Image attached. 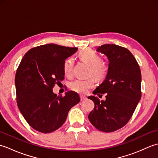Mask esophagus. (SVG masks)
<instances>
[{
	"instance_id": "1",
	"label": "esophagus",
	"mask_w": 158,
	"mask_h": 158,
	"mask_svg": "<svg viewBox=\"0 0 158 158\" xmlns=\"http://www.w3.org/2000/svg\"><path fill=\"white\" fill-rule=\"evenodd\" d=\"M80 99H81V101H83V100H85L87 99L86 97L85 96H83V95H80Z\"/></svg>"
}]
</instances>
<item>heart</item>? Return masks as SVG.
<instances>
[{
	"label": "heart",
	"mask_w": 158,
	"mask_h": 158,
	"mask_svg": "<svg viewBox=\"0 0 158 158\" xmlns=\"http://www.w3.org/2000/svg\"><path fill=\"white\" fill-rule=\"evenodd\" d=\"M79 58L90 66V75L101 81L106 77L109 72V66L105 62L102 61L100 55L92 49H84L79 53ZM74 61L73 58L66 59L63 64V71L66 76H70L73 71ZM95 85V81L93 78L87 79H77L70 83L69 87L73 91L84 94L89 89L92 88Z\"/></svg>",
	"instance_id": "b5f03b06"
}]
</instances>
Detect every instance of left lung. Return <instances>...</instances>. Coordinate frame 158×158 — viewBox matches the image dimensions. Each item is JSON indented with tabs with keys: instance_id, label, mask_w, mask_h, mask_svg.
<instances>
[{
	"instance_id": "8db88e82",
	"label": "left lung",
	"mask_w": 158,
	"mask_h": 158,
	"mask_svg": "<svg viewBox=\"0 0 158 158\" xmlns=\"http://www.w3.org/2000/svg\"><path fill=\"white\" fill-rule=\"evenodd\" d=\"M96 51L108 58L109 72L93 94L102 96L106 93V100L88 97L94 102L88 118L96 129L111 132L125 126L135 112L141 98V72L132 53L125 48L106 44Z\"/></svg>"
}]
</instances>
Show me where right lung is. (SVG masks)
Masks as SVG:
<instances>
[{
	"instance_id": "right-lung-1",
	"label": "right lung",
	"mask_w": 158,
	"mask_h": 158,
	"mask_svg": "<svg viewBox=\"0 0 158 158\" xmlns=\"http://www.w3.org/2000/svg\"><path fill=\"white\" fill-rule=\"evenodd\" d=\"M77 49L52 43L40 45L26 52L20 62L15 78L17 104L36 131L50 133L58 130L69 110L80 101L75 92L57 96L52 90L64 79L63 64Z\"/></svg>"
}]
</instances>
